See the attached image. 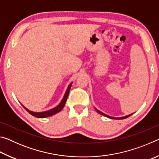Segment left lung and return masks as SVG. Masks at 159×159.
Instances as JSON below:
<instances>
[{"instance_id": "1", "label": "left lung", "mask_w": 159, "mask_h": 159, "mask_svg": "<svg viewBox=\"0 0 159 159\" xmlns=\"http://www.w3.org/2000/svg\"><path fill=\"white\" fill-rule=\"evenodd\" d=\"M95 109H96V111H98L99 114H101V115H103V116H106V117H108V118H112V119H124V118H128V117H129V116H131L132 114H130V115L125 116H123V117H120V118H114V117L109 116L107 115V114H104V113H102V111H99V110H98V109H97L96 108H95Z\"/></svg>"}]
</instances>
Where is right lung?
Here are the masks:
<instances>
[{
    "label": "right lung",
    "mask_w": 159,
    "mask_h": 159,
    "mask_svg": "<svg viewBox=\"0 0 159 159\" xmlns=\"http://www.w3.org/2000/svg\"><path fill=\"white\" fill-rule=\"evenodd\" d=\"M71 85H72V83H70L69 85L68 88H67V90L66 91L65 94H64V96L62 99V100L61 101V102L60 104H59V105H57L55 108H53L50 110H48V111H43V112H34L32 111H30V110H29L28 109H26V107H25V109L27 111L29 114H31L32 116H34L36 117V118H46L48 116H52L54 114H57V113L60 112V111H61V109L64 108V105H65V103L66 102V99L67 98H68L69 96V91L70 89H71Z\"/></svg>",
    "instance_id": "add662e5"
}]
</instances>
